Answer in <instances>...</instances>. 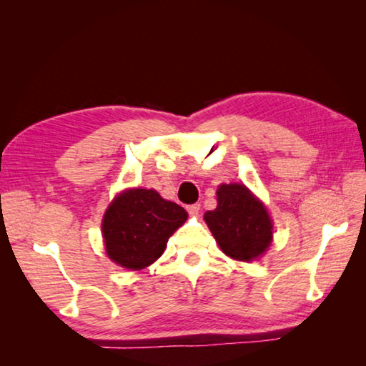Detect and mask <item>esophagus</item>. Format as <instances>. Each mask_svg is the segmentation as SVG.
<instances>
[{"label":"esophagus","mask_w":366,"mask_h":366,"mask_svg":"<svg viewBox=\"0 0 366 366\" xmlns=\"http://www.w3.org/2000/svg\"><path fill=\"white\" fill-rule=\"evenodd\" d=\"M198 209H200V205H198V203H194V205H189V207H187V212H189L190 214H197Z\"/></svg>","instance_id":"obj_1"}]
</instances>
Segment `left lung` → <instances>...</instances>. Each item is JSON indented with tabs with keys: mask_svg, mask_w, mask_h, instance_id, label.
Returning a JSON list of instances; mask_svg holds the SVG:
<instances>
[{
	"mask_svg": "<svg viewBox=\"0 0 366 366\" xmlns=\"http://www.w3.org/2000/svg\"><path fill=\"white\" fill-rule=\"evenodd\" d=\"M218 207L205 213L216 242L227 257L250 262L266 252L272 239V222L266 208L240 184H222Z\"/></svg>",
	"mask_w": 366,
	"mask_h": 366,
	"instance_id": "1",
	"label": "left lung"
}]
</instances>
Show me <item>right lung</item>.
<instances>
[{"label": "right lung", "instance_id": "right-lung-1", "mask_svg": "<svg viewBox=\"0 0 366 366\" xmlns=\"http://www.w3.org/2000/svg\"><path fill=\"white\" fill-rule=\"evenodd\" d=\"M187 212L157 190L131 189L117 195L103 218L108 257L122 268L142 269L163 255L168 239Z\"/></svg>", "mask_w": 366, "mask_h": 366}]
</instances>
